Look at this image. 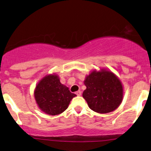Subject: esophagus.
I'll return each instance as SVG.
<instances>
[{"label":"esophagus","instance_id":"1","mask_svg":"<svg viewBox=\"0 0 151 151\" xmlns=\"http://www.w3.org/2000/svg\"><path fill=\"white\" fill-rule=\"evenodd\" d=\"M76 94L77 95V96H81V91H76Z\"/></svg>","mask_w":151,"mask_h":151}]
</instances>
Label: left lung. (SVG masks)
Returning a JSON list of instances; mask_svg holds the SVG:
<instances>
[{"mask_svg":"<svg viewBox=\"0 0 151 151\" xmlns=\"http://www.w3.org/2000/svg\"><path fill=\"white\" fill-rule=\"evenodd\" d=\"M84 84L87 87L83 96L88 106L96 112L106 114L114 111L123 101L122 83L110 71H93L86 76Z\"/></svg>","mask_w":151,"mask_h":151,"instance_id":"8db88e82","label":"left lung"}]
</instances>
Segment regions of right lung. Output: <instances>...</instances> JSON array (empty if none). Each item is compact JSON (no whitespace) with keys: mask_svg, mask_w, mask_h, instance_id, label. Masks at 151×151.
<instances>
[{"mask_svg":"<svg viewBox=\"0 0 151 151\" xmlns=\"http://www.w3.org/2000/svg\"><path fill=\"white\" fill-rule=\"evenodd\" d=\"M34 96L41 110L52 116L65 111L72 99L76 96L60 83L56 74L44 76L35 87Z\"/></svg>","mask_w":151,"mask_h":151,"instance_id":"add662e5","label":"right lung"}]
</instances>
